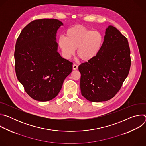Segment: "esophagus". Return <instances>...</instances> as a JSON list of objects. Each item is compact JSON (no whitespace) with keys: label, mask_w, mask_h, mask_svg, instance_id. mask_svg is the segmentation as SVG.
I'll return each mask as SVG.
<instances>
[{"label":"esophagus","mask_w":146,"mask_h":146,"mask_svg":"<svg viewBox=\"0 0 146 146\" xmlns=\"http://www.w3.org/2000/svg\"><path fill=\"white\" fill-rule=\"evenodd\" d=\"M73 70H77L78 69V66L76 64H74L73 65Z\"/></svg>","instance_id":"1"}]
</instances>
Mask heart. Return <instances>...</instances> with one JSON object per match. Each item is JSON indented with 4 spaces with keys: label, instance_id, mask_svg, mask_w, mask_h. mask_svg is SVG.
Instances as JSON below:
<instances>
[{
    "label": "heart",
    "instance_id": "obj_1",
    "mask_svg": "<svg viewBox=\"0 0 146 146\" xmlns=\"http://www.w3.org/2000/svg\"><path fill=\"white\" fill-rule=\"evenodd\" d=\"M65 35L59 37L58 45L62 56L66 59H70L77 49V56L82 61L89 62L98 55L104 43L101 32L82 25L69 28Z\"/></svg>",
    "mask_w": 146,
    "mask_h": 146
}]
</instances>
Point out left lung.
Wrapping results in <instances>:
<instances>
[{
    "instance_id": "obj_1",
    "label": "left lung",
    "mask_w": 146,
    "mask_h": 146,
    "mask_svg": "<svg viewBox=\"0 0 146 146\" xmlns=\"http://www.w3.org/2000/svg\"><path fill=\"white\" fill-rule=\"evenodd\" d=\"M130 55L127 38L116 28L109 25L98 55L78 66L81 95L95 102L113 98L128 75Z\"/></svg>"
}]
</instances>
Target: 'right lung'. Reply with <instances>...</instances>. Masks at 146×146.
<instances>
[{
  "instance_id": "right-lung-1",
  "label": "right lung",
  "mask_w": 146,
  "mask_h": 146,
  "mask_svg": "<svg viewBox=\"0 0 146 146\" xmlns=\"http://www.w3.org/2000/svg\"><path fill=\"white\" fill-rule=\"evenodd\" d=\"M56 19H36L21 32L15 44L17 77L33 99L45 102L56 97L72 71V63L58 52L56 33L63 25Z\"/></svg>"
}]
</instances>
